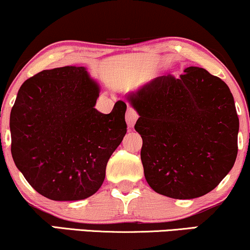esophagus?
Segmentation results:
<instances>
[{"instance_id":"1","label":"esophagus","mask_w":250,"mask_h":250,"mask_svg":"<svg viewBox=\"0 0 250 250\" xmlns=\"http://www.w3.org/2000/svg\"><path fill=\"white\" fill-rule=\"evenodd\" d=\"M138 119V114L136 113V110L132 108H128L127 113H125V121H127V125L129 128H132L135 125L136 121Z\"/></svg>"}]
</instances>
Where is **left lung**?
<instances>
[{
	"label": "left lung",
	"mask_w": 250,
	"mask_h": 250,
	"mask_svg": "<svg viewBox=\"0 0 250 250\" xmlns=\"http://www.w3.org/2000/svg\"><path fill=\"white\" fill-rule=\"evenodd\" d=\"M127 100L140 118L145 179L158 194L201 197L219 185L238 154L239 118L225 82L203 68L159 76Z\"/></svg>",
	"instance_id": "left-lung-1"
}]
</instances>
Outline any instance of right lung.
<instances>
[{
  "label": "right lung",
  "mask_w": 250,
  "mask_h": 250,
  "mask_svg": "<svg viewBox=\"0 0 250 250\" xmlns=\"http://www.w3.org/2000/svg\"><path fill=\"white\" fill-rule=\"evenodd\" d=\"M100 86L85 67L40 71L21 85L10 113L11 154L40 195L80 201L96 194L125 132L127 105L94 108Z\"/></svg>",
  "instance_id": "add662e5"
}]
</instances>
